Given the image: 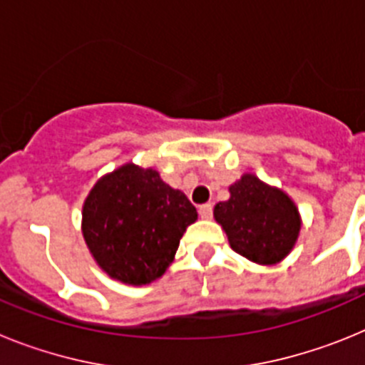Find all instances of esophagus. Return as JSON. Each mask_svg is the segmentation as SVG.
Returning <instances> with one entry per match:
<instances>
[{
  "instance_id": "esophagus-1",
  "label": "esophagus",
  "mask_w": 365,
  "mask_h": 365,
  "mask_svg": "<svg viewBox=\"0 0 365 365\" xmlns=\"http://www.w3.org/2000/svg\"><path fill=\"white\" fill-rule=\"evenodd\" d=\"M199 215L202 219H210L212 217V205L210 202H206V205L199 206Z\"/></svg>"
}]
</instances>
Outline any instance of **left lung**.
Returning <instances> with one entry per match:
<instances>
[{
    "label": "left lung",
    "instance_id": "obj_1",
    "mask_svg": "<svg viewBox=\"0 0 365 365\" xmlns=\"http://www.w3.org/2000/svg\"><path fill=\"white\" fill-rule=\"evenodd\" d=\"M228 192L230 199L215 205L214 217L232 250L257 265H276L289 256L302 228L294 201L252 173H245Z\"/></svg>",
    "mask_w": 365,
    "mask_h": 365
}]
</instances>
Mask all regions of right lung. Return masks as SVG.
Here are the masks:
<instances>
[{
    "mask_svg": "<svg viewBox=\"0 0 365 365\" xmlns=\"http://www.w3.org/2000/svg\"><path fill=\"white\" fill-rule=\"evenodd\" d=\"M195 219V206L157 170L128 163L93 186L82 208V234L109 278L146 285L166 272Z\"/></svg>",
    "mask_w": 365,
    "mask_h": 365,
    "instance_id": "right-lung-1",
    "label": "right lung"
}]
</instances>
